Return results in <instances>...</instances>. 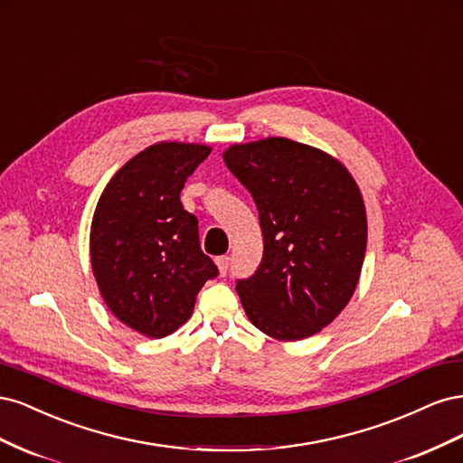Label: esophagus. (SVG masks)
Instances as JSON below:
<instances>
[{
	"instance_id": "1",
	"label": "esophagus",
	"mask_w": 463,
	"mask_h": 463,
	"mask_svg": "<svg viewBox=\"0 0 463 463\" xmlns=\"http://www.w3.org/2000/svg\"><path fill=\"white\" fill-rule=\"evenodd\" d=\"M216 266L222 276L228 274V269H230V257H218L216 259Z\"/></svg>"
}]
</instances>
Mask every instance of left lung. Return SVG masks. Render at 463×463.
<instances>
[{
	"label": "left lung",
	"instance_id": "8db88e82",
	"mask_svg": "<svg viewBox=\"0 0 463 463\" xmlns=\"http://www.w3.org/2000/svg\"><path fill=\"white\" fill-rule=\"evenodd\" d=\"M223 162L253 197L262 230L259 269L235 284L243 309L270 338H309L359 282L367 216L355 179L330 154L284 137L233 145Z\"/></svg>",
	"mask_w": 463,
	"mask_h": 463
}]
</instances>
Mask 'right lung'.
<instances>
[{
    "instance_id": "obj_1",
    "label": "right lung",
    "mask_w": 463,
    "mask_h": 463,
    "mask_svg": "<svg viewBox=\"0 0 463 463\" xmlns=\"http://www.w3.org/2000/svg\"><path fill=\"white\" fill-rule=\"evenodd\" d=\"M210 146L156 143L109 179L90 226L98 289L125 326L164 338L191 318L216 264L201 250L199 220L179 193Z\"/></svg>"
}]
</instances>
